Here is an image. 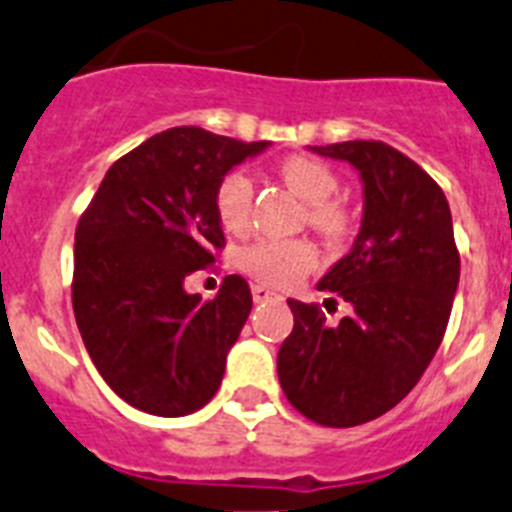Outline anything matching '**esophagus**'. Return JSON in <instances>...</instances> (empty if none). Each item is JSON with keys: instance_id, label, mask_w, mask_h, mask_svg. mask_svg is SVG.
<instances>
[{"instance_id": "34e87169", "label": "esophagus", "mask_w": 512, "mask_h": 512, "mask_svg": "<svg viewBox=\"0 0 512 512\" xmlns=\"http://www.w3.org/2000/svg\"><path fill=\"white\" fill-rule=\"evenodd\" d=\"M252 299H255L257 304H260V301L281 299V296H278V293H275V291H270V288H265V286H260V283H255V286H252Z\"/></svg>"}]
</instances>
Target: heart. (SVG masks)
Here are the masks:
<instances>
[{"label":"heart","mask_w":512,"mask_h":512,"mask_svg":"<svg viewBox=\"0 0 512 512\" xmlns=\"http://www.w3.org/2000/svg\"><path fill=\"white\" fill-rule=\"evenodd\" d=\"M281 177L293 193L309 203V221L324 237H342L348 216L332 198L340 190V180L327 164L311 157H288L281 162ZM216 216L226 231H244L250 226L252 180L247 172L234 170L216 188ZM317 265V250L309 242L291 239H260L242 252V268L260 283L286 288L304 278Z\"/></svg>","instance_id":"heart-1"}]
</instances>
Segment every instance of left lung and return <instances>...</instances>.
<instances>
[{
  "instance_id": "1",
  "label": "left lung",
  "mask_w": 512,
  "mask_h": 512,
  "mask_svg": "<svg viewBox=\"0 0 512 512\" xmlns=\"http://www.w3.org/2000/svg\"><path fill=\"white\" fill-rule=\"evenodd\" d=\"M348 162L363 182V219L348 255L317 283L353 306L324 324L288 299L293 332L278 350L288 402L327 428H353L397 407L433 361L459 288L446 195L402 151L381 141L309 146Z\"/></svg>"
}]
</instances>
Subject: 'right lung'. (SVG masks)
Here are the masks:
<instances>
[{
    "label": "right lung",
    "instance_id": "obj_1",
    "mask_svg": "<svg viewBox=\"0 0 512 512\" xmlns=\"http://www.w3.org/2000/svg\"><path fill=\"white\" fill-rule=\"evenodd\" d=\"M270 141L195 126L146 139L113 164L74 234L71 304L84 348L110 389L159 417L201 410L219 391L226 355L252 311L229 275L213 301L185 278L224 247L216 188Z\"/></svg>",
    "mask_w": 512,
    "mask_h": 512
}]
</instances>
